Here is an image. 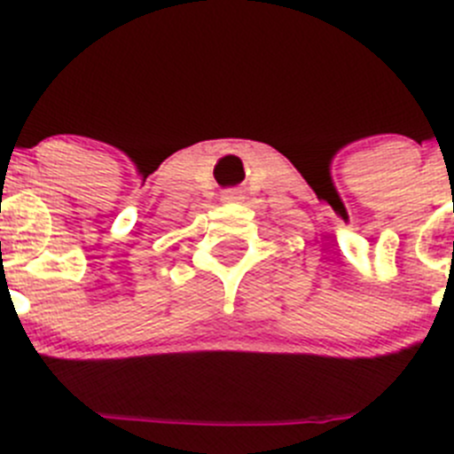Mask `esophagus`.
<instances>
[{
  "label": "esophagus",
  "mask_w": 454,
  "mask_h": 454,
  "mask_svg": "<svg viewBox=\"0 0 454 454\" xmlns=\"http://www.w3.org/2000/svg\"><path fill=\"white\" fill-rule=\"evenodd\" d=\"M223 200H227V202L240 200V193H239V192H224V193H223Z\"/></svg>",
  "instance_id": "esophagus-1"
}]
</instances>
